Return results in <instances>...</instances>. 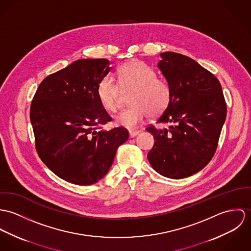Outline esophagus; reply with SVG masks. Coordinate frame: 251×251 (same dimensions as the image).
I'll return each instance as SVG.
<instances>
[{"label": "esophagus", "mask_w": 251, "mask_h": 251, "mask_svg": "<svg viewBox=\"0 0 251 251\" xmlns=\"http://www.w3.org/2000/svg\"><path fill=\"white\" fill-rule=\"evenodd\" d=\"M139 133V131H130V132H129V136H130V138H134V137H136Z\"/></svg>", "instance_id": "1"}]
</instances>
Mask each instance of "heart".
Instances as JSON below:
<instances>
[{"label": "heart", "mask_w": 251, "mask_h": 251, "mask_svg": "<svg viewBox=\"0 0 251 251\" xmlns=\"http://www.w3.org/2000/svg\"><path fill=\"white\" fill-rule=\"evenodd\" d=\"M118 82L107 75L97 85V96L102 107L110 112L118 111L122 90H133L130 95L131 107L115 116V123L127 129H135L149 115L156 117L168 108L172 98L169 83L157 78V73L140 60H132L118 69Z\"/></svg>", "instance_id": "b5f03b06"}]
</instances>
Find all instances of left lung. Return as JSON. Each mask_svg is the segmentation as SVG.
<instances>
[{
	"label": "left lung",
	"instance_id": "obj_1",
	"mask_svg": "<svg viewBox=\"0 0 251 251\" xmlns=\"http://www.w3.org/2000/svg\"><path fill=\"white\" fill-rule=\"evenodd\" d=\"M161 56L158 66L172 88V98L157 123L170 126L146 128L155 139L147 158L158 173L182 179L206 167L215 155L226 103L219 80L195 59L174 52Z\"/></svg>",
	"mask_w": 251,
	"mask_h": 251
}]
</instances>
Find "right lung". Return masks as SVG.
Instances as JSON below:
<instances>
[{
    "label": "right lung",
    "mask_w": 251,
    "mask_h": 251,
    "mask_svg": "<svg viewBox=\"0 0 251 251\" xmlns=\"http://www.w3.org/2000/svg\"><path fill=\"white\" fill-rule=\"evenodd\" d=\"M105 58H84L47 76L30 105L35 149L59 178L87 186L103 178L117 148L128 138L124 127L102 126L112 117L102 107L97 85L111 71Z\"/></svg>",
    "instance_id": "1"
}]
</instances>
